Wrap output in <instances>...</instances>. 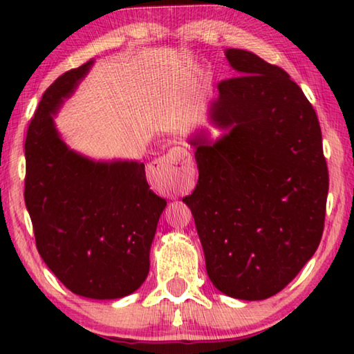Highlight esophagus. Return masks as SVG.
<instances>
[{
  "instance_id": "1",
  "label": "esophagus",
  "mask_w": 354,
  "mask_h": 354,
  "mask_svg": "<svg viewBox=\"0 0 354 354\" xmlns=\"http://www.w3.org/2000/svg\"><path fill=\"white\" fill-rule=\"evenodd\" d=\"M151 171L171 183L173 189L184 190L194 181L195 169L190 154L183 147H171L164 156L151 162Z\"/></svg>"
}]
</instances>
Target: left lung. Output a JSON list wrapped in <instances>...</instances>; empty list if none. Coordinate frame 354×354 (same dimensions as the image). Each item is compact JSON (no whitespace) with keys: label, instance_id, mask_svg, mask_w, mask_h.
Listing matches in <instances>:
<instances>
[{"label":"left lung","instance_id":"8db88e82","mask_svg":"<svg viewBox=\"0 0 354 354\" xmlns=\"http://www.w3.org/2000/svg\"><path fill=\"white\" fill-rule=\"evenodd\" d=\"M225 56L239 76L209 107L225 134H195L198 183L190 207L212 284L227 297L266 299L319 248L328 167L313 104L283 68L245 50Z\"/></svg>","mask_w":354,"mask_h":354}]
</instances>
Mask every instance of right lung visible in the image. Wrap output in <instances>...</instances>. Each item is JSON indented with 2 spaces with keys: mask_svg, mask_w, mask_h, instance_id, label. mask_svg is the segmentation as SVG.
<instances>
[{
  "mask_svg": "<svg viewBox=\"0 0 354 354\" xmlns=\"http://www.w3.org/2000/svg\"><path fill=\"white\" fill-rule=\"evenodd\" d=\"M93 65L46 88L25 142V203L41 259L76 295L115 299L149 272V248L167 201L149 189L137 160H93L73 151L55 117Z\"/></svg>",
  "mask_w": 354,
  "mask_h": 354,
  "instance_id": "add662e5",
  "label": "right lung"
}]
</instances>
